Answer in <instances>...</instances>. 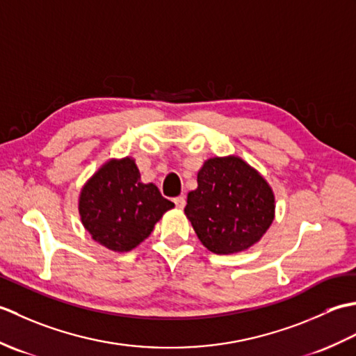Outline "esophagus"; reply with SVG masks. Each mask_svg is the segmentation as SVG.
<instances>
[{
    "instance_id": "obj_1",
    "label": "esophagus",
    "mask_w": 356,
    "mask_h": 356,
    "mask_svg": "<svg viewBox=\"0 0 356 356\" xmlns=\"http://www.w3.org/2000/svg\"><path fill=\"white\" fill-rule=\"evenodd\" d=\"M174 203H176V207H177V208H180V209H182V208L185 207V203H186V200H185V197H184V195H179V197H176V199H174Z\"/></svg>"
}]
</instances>
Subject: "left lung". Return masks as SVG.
Listing matches in <instances>:
<instances>
[{
    "label": "left lung",
    "instance_id": "left-lung-1",
    "mask_svg": "<svg viewBox=\"0 0 356 356\" xmlns=\"http://www.w3.org/2000/svg\"><path fill=\"white\" fill-rule=\"evenodd\" d=\"M185 214L202 245L214 254L245 251L275 216V197L261 174L237 156L211 157L188 193Z\"/></svg>",
    "mask_w": 356,
    "mask_h": 356
}]
</instances>
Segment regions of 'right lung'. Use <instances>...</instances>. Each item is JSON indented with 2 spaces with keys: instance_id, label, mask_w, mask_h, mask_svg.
<instances>
[{
  "instance_id": "obj_1",
  "label": "right lung",
  "mask_w": 356,
  "mask_h": 356,
  "mask_svg": "<svg viewBox=\"0 0 356 356\" xmlns=\"http://www.w3.org/2000/svg\"><path fill=\"white\" fill-rule=\"evenodd\" d=\"M174 203L162 197L154 184H142L134 159H110L79 195V216L97 243L128 252L145 240Z\"/></svg>"
}]
</instances>
